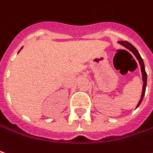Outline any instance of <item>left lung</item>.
I'll use <instances>...</instances> for the list:
<instances>
[{
    "label": "left lung",
    "mask_w": 153,
    "mask_h": 153,
    "mask_svg": "<svg viewBox=\"0 0 153 153\" xmlns=\"http://www.w3.org/2000/svg\"><path fill=\"white\" fill-rule=\"evenodd\" d=\"M119 44H121L122 46H124L125 48H126L127 49H129L131 52H132V54L136 56V58L138 61L139 64H140V68H141V72H142V79H143V90H142V94H141V97H140V100L138 102V104L137 105L136 108H137L139 106V104H141L143 98H144V96H145V93H146V82H147V75H146V70H145V64H144V61L142 59V57L140 56L138 51L137 50V49L132 45L131 44L130 42H124V41H120L118 42Z\"/></svg>",
    "instance_id": "1"
}]
</instances>
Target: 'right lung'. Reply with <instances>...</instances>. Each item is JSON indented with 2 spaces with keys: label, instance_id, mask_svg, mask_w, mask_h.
<instances>
[{
  "label": "right lung",
  "instance_id": "1",
  "mask_svg": "<svg viewBox=\"0 0 153 153\" xmlns=\"http://www.w3.org/2000/svg\"><path fill=\"white\" fill-rule=\"evenodd\" d=\"M21 49H20V50H21ZM20 50H19V51H20Z\"/></svg>",
  "mask_w": 153,
  "mask_h": 153
}]
</instances>
